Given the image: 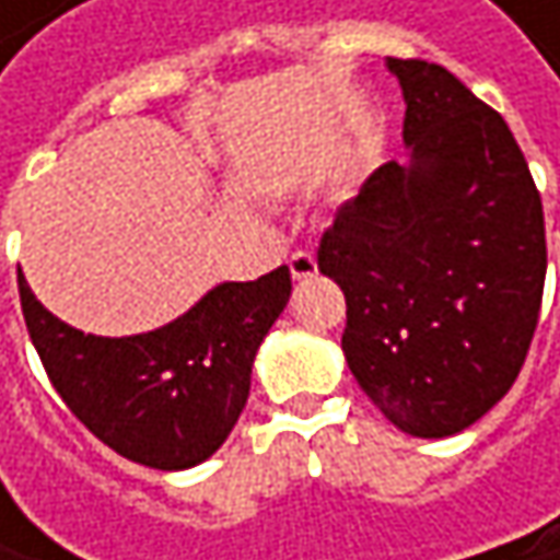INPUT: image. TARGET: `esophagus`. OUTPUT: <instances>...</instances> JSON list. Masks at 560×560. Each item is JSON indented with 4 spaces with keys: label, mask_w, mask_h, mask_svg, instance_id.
I'll return each mask as SVG.
<instances>
[{
    "label": "esophagus",
    "mask_w": 560,
    "mask_h": 560,
    "mask_svg": "<svg viewBox=\"0 0 560 560\" xmlns=\"http://www.w3.org/2000/svg\"><path fill=\"white\" fill-rule=\"evenodd\" d=\"M288 269H291V276L298 281L314 279V276H317V259H314L311 253H294V256L288 259Z\"/></svg>",
    "instance_id": "1"
}]
</instances>
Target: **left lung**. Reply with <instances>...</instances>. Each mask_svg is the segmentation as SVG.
<instances>
[{
  "label": "left lung",
  "mask_w": 560,
  "mask_h": 560,
  "mask_svg": "<svg viewBox=\"0 0 560 560\" xmlns=\"http://www.w3.org/2000/svg\"><path fill=\"white\" fill-rule=\"evenodd\" d=\"M408 165L386 162L320 236L343 357L395 428L451 438L512 389L545 291L541 197L505 119L451 70L389 57Z\"/></svg>",
  "instance_id": "1"
}]
</instances>
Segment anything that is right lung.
I'll return each instance as SVG.
<instances>
[{"label": "right lung", "instance_id": "obj_1", "mask_svg": "<svg viewBox=\"0 0 560 560\" xmlns=\"http://www.w3.org/2000/svg\"><path fill=\"white\" fill-rule=\"evenodd\" d=\"M291 294V272L223 281L187 314L136 337L55 317L19 269L28 337L63 405L116 454L155 470L207 460L246 408L253 360Z\"/></svg>", "mask_w": 560, "mask_h": 560}]
</instances>
